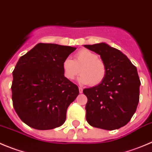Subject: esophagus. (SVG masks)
Segmentation results:
<instances>
[{
    "label": "esophagus",
    "mask_w": 152,
    "mask_h": 152,
    "mask_svg": "<svg viewBox=\"0 0 152 152\" xmlns=\"http://www.w3.org/2000/svg\"><path fill=\"white\" fill-rule=\"evenodd\" d=\"M79 93H83V88H81V87H79Z\"/></svg>",
    "instance_id": "esophagus-1"
}]
</instances>
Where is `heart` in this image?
<instances>
[{
  "label": "heart",
  "instance_id": "heart-1",
  "mask_svg": "<svg viewBox=\"0 0 152 152\" xmlns=\"http://www.w3.org/2000/svg\"><path fill=\"white\" fill-rule=\"evenodd\" d=\"M63 72L67 79L72 80L79 73L78 82L82 85L98 86L106 76V66L98 56L87 49H82L76 54L74 60L66 57L62 63Z\"/></svg>",
  "mask_w": 152,
  "mask_h": 152
}]
</instances>
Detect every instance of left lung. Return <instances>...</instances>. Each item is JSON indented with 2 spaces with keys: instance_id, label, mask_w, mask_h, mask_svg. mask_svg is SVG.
Masks as SVG:
<instances>
[{
  "instance_id": "1",
  "label": "left lung",
  "mask_w": 152,
  "mask_h": 152,
  "mask_svg": "<svg viewBox=\"0 0 152 152\" xmlns=\"http://www.w3.org/2000/svg\"><path fill=\"white\" fill-rule=\"evenodd\" d=\"M84 47L100 55L106 66L104 81L83 90L88 98L86 120L96 128L119 129L128 124L139 104L137 69L124 53L104 42Z\"/></svg>"
}]
</instances>
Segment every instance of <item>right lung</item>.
<instances>
[{"label": "right lung", "instance_id": "right-lung-1", "mask_svg": "<svg viewBox=\"0 0 152 152\" xmlns=\"http://www.w3.org/2000/svg\"><path fill=\"white\" fill-rule=\"evenodd\" d=\"M76 48L39 43L22 56L13 71L12 100L16 113L39 130L62 126L79 88L64 76L62 63Z\"/></svg>", "mask_w": 152, "mask_h": 152}]
</instances>
